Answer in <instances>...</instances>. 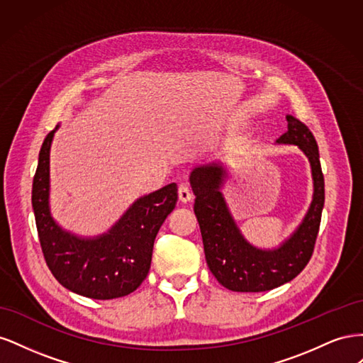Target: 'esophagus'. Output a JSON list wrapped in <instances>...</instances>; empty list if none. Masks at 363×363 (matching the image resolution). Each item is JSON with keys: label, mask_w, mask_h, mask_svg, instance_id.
Returning a JSON list of instances; mask_svg holds the SVG:
<instances>
[{"label": "esophagus", "mask_w": 363, "mask_h": 363, "mask_svg": "<svg viewBox=\"0 0 363 363\" xmlns=\"http://www.w3.org/2000/svg\"><path fill=\"white\" fill-rule=\"evenodd\" d=\"M179 200L182 203H189L192 200V192L186 184L179 186Z\"/></svg>", "instance_id": "obj_1"}]
</instances>
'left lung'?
I'll list each match as a JSON object with an SVG mask.
<instances>
[{
  "mask_svg": "<svg viewBox=\"0 0 363 363\" xmlns=\"http://www.w3.org/2000/svg\"><path fill=\"white\" fill-rule=\"evenodd\" d=\"M288 131L276 142L296 145L311 163L313 195L303 221L276 248H259L240 232L223 195L227 171L219 163L195 167L189 175L195 194L208 269L224 288L235 292H263L291 281L311 260L324 207V175L312 131L300 119L286 115Z\"/></svg>",
  "mask_w": 363,
  "mask_h": 363,
  "instance_id": "obj_1",
  "label": "left lung"
}]
</instances>
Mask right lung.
Masks as SVG:
<instances>
[{
	"instance_id": "obj_1",
	"label": "right lung",
	"mask_w": 363,
	"mask_h": 363,
	"mask_svg": "<svg viewBox=\"0 0 363 363\" xmlns=\"http://www.w3.org/2000/svg\"><path fill=\"white\" fill-rule=\"evenodd\" d=\"M57 128L43 140L31 191L43 257L52 276L71 292L94 300L128 295L150 271L159 228L177 203V184L140 196L103 235H74L57 224L50 208V150Z\"/></svg>"
}]
</instances>
